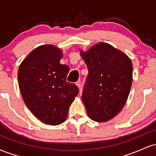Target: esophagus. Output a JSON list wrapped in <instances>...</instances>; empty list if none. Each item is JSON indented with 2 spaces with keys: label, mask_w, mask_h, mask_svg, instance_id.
<instances>
[{
  "label": "esophagus",
  "mask_w": 156,
  "mask_h": 156,
  "mask_svg": "<svg viewBox=\"0 0 156 156\" xmlns=\"http://www.w3.org/2000/svg\"><path fill=\"white\" fill-rule=\"evenodd\" d=\"M76 84L77 87H78V88L80 89V85H81V81H80V80H78V81H77L76 83Z\"/></svg>",
  "instance_id": "34e87169"
}]
</instances>
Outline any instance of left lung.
I'll return each instance as SVG.
<instances>
[{
    "label": "left lung",
    "mask_w": 156,
    "mask_h": 156,
    "mask_svg": "<svg viewBox=\"0 0 156 156\" xmlns=\"http://www.w3.org/2000/svg\"><path fill=\"white\" fill-rule=\"evenodd\" d=\"M89 73L82 101L89 117L103 122L122 109L129 95L133 80L131 60L123 52L105 42L88 51H80Z\"/></svg>",
    "instance_id": "obj_1"
}]
</instances>
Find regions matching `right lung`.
Segmentation results:
<instances>
[{
	"label": "right lung",
	"instance_id": "right-lung-1",
	"mask_svg": "<svg viewBox=\"0 0 156 156\" xmlns=\"http://www.w3.org/2000/svg\"><path fill=\"white\" fill-rule=\"evenodd\" d=\"M59 48L44 44L35 48L18 69V83L23 99L37 119L51 125H59L78 94L74 83L67 82L69 68L60 64Z\"/></svg>",
	"mask_w": 156,
	"mask_h": 156
}]
</instances>
